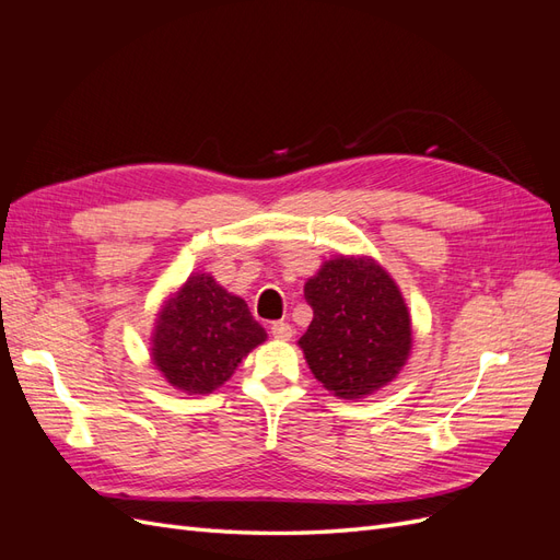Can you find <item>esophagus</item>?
<instances>
[{
  "label": "esophagus",
  "mask_w": 560,
  "mask_h": 560,
  "mask_svg": "<svg viewBox=\"0 0 560 560\" xmlns=\"http://www.w3.org/2000/svg\"><path fill=\"white\" fill-rule=\"evenodd\" d=\"M270 334H273L278 341H290L294 336V329L292 325H287V322H273V325H270Z\"/></svg>",
  "instance_id": "esophagus-1"
}]
</instances>
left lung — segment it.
<instances>
[{
    "instance_id": "left-lung-1",
    "label": "left lung",
    "mask_w": 560,
    "mask_h": 560,
    "mask_svg": "<svg viewBox=\"0 0 560 560\" xmlns=\"http://www.w3.org/2000/svg\"><path fill=\"white\" fill-rule=\"evenodd\" d=\"M303 294L313 322L299 346L313 376L336 397L360 399L399 374L411 350V317L374 259H331Z\"/></svg>"
}]
</instances>
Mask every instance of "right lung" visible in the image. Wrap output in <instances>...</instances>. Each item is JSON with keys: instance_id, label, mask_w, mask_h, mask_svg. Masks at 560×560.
<instances>
[{"instance_id": "right-lung-1", "label": "right lung", "mask_w": 560, "mask_h": 560, "mask_svg": "<svg viewBox=\"0 0 560 560\" xmlns=\"http://www.w3.org/2000/svg\"><path fill=\"white\" fill-rule=\"evenodd\" d=\"M261 341L266 331L247 303L200 273L163 306L151 358L171 385L189 395H208Z\"/></svg>"}]
</instances>
